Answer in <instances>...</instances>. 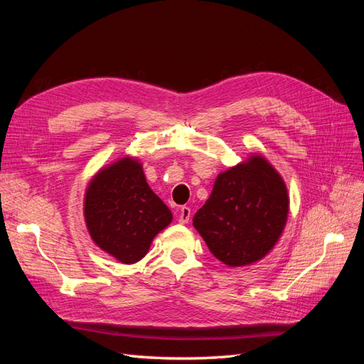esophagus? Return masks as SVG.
<instances>
[{"label": "esophagus", "instance_id": "obj_1", "mask_svg": "<svg viewBox=\"0 0 364 364\" xmlns=\"http://www.w3.org/2000/svg\"><path fill=\"white\" fill-rule=\"evenodd\" d=\"M190 218H191V209L188 206H182L179 211V223H182V225L188 223Z\"/></svg>", "mask_w": 364, "mask_h": 364}]
</instances>
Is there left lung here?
Returning <instances> with one entry per match:
<instances>
[{
    "label": "left lung",
    "mask_w": 364,
    "mask_h": 364,
    "mask_svg": "<svg viewBox=\"0 0 364 364\" xmlns=\"http://www.w3.org/2000/svg\"><path fill=\"white\" fill-rule=\"evenodd\" d=\"M290 211L287 185L259 153L222 171L193 226L229 267L250 266L279 241Z\"/></svg>",
    "instance_id": "1"
}]
</instances>
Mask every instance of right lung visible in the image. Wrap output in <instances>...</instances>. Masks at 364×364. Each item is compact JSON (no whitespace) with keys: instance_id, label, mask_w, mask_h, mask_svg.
<instances>
[{"instance_id":"1","label":"right lung","mask_w":364,"mask_h":364,"mask_svg":"<svg viewBox=\"0 0 364 364\" xmlns=\"http://www.w3.org/2000/svg\"><path fill=\"white\" fill-rule=\"evenodd\" d=\"M83 215L94 243L123 264L147 255L173 214L146 181L142 164L124 156L98 170L86 186Z\"/></svg>"}]
</instances>
